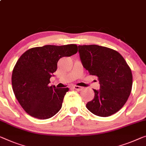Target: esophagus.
Instances as JSON below:
<instances>
[{
    "instance_id": "1",
    "label": "esophagus",
    "mask_w": 146,
    "mask_h": 146,
    "mask_svg": "<svg viewBox=\"0 0 146 146\" xmlns=\"http://www.w3.org/2000/svg\"><path fill=\"white\" fill-rule=\"evenodd\" d=\"M73 88L76 89V90H77V91H81L83 89V87H80V86H74Z\"/></svg>"
}]
</instances>
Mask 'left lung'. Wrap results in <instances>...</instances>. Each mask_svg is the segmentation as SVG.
<instances>
[{
    "label": "left lung",
    "instance_id": "obj_1",
    "mask_svg": "<svg viewBox=\"0 0 146 146\" xmlns=\"http://www.w3.org/2000/svg\"><path fill=\"white\" fill-rule=\"evenodd\" d=\"M83 66L89 74L96 76L100 89L86 104L91 113L108 117L126 103L133 86L131 70L122 55L112 49L97 45L78 46Z\"/></svg>",
    "mask_w": 146,
    "mask_h": 146
}]
</instances>
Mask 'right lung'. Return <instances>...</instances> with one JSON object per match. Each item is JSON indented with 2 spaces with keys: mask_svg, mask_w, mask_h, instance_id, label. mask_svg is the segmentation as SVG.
<instances>
[{
  "mask_svg": "<svg viewBox=\"0 0 146 146\" xmlns=\"http://www.w3.org/2000/svg\"><path fill=\"white\" fill-rule=\"evenodd\" d=\"M77 51L76 44L46 45L29 49L19 57L12 72V89L27 113L35 118L46 119L60 110L69 89L50 87V79L57 70L58 60Z\"/></svg>",
  "mask_w": 146,
  "mask_h": 146,
  "instance_id": "right-lung-1",
  "label": "right lung"
}]
</instances>
